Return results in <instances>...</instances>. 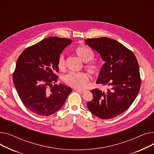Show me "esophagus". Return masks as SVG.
Segmentation results:
<instances>
[{
	"label": "esophagus",
	"mask_w": 154,
	"mask_h": 154,
	"mask_svg": "<svg viewBox=\"0 0 154 154\" xmlns=\"http://www.w3.org/2000/svg\"><path fill=\"white\" fill-rule=\"evenodd\" d=\"M75 90L76 91L80 92V93H81V94H84V93L85 92V91H84V90H81V89H75Z\"/></svg>",
	"instance_id": "obj_1"
}]
</instances>
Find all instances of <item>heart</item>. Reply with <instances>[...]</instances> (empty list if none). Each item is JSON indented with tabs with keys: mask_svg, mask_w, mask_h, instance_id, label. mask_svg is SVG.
<instances>
[{
	"mask_svg": "<svg viewBox=\"0 0 154 154\" xmlns=\"http://www.w3.org/2000/svg\"><path fill=\"white\" fill-rule=\"evenodd\" d=\"M75 53L78 57L84 62H88L94 57L93 51L85 45H81L76 48ZM57 67L60 70H64L66 69V62L64 57L60 55L57 60ZM85 69L91 74H97L99 72V67L98 64L91 62L85 65ZM64 83L67 85L75 88H84L89 81V77L84 72H70L65 75L63 78Z\"/></svg>",
	"mask_w": 154,
	"mask_h": 154,
	"instance_id": "obj_1",
	"label": "heart"
}]
</instances>
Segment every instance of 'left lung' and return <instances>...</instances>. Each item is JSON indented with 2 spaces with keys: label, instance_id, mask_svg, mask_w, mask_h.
Masks as SVG:
<instances>
[{
  "label": "left lung",
  "instance_id": "obj_1",
  "mask_svg": "<svg viewBox=\"0 0 154 154\" xmlns=\"http://www.w3.org/2000/svg\"><path fill=\"white\" fill-rule=\"evenodd\" d=\"M85 42L100 54L105 61L97 84L108 86L105 92L95 88L93 100L87 103L91 113L102 119L114 118L127 110L138 95L141 79L134 53L114 39L100 37Z\"/></svg>",
  "mask_w": 154,
  "mask_h": 154
}]
</instances>
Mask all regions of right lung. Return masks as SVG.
I'll list each match as a JSON object with an SVG mask.
<instances>
[{
    "instance_id": "add662e5",
    "label": "right lung",
    "mask_w": 154,
    "mask_h": 154,
    "mask_svg": "<svg viewBox=\"0 0 154 154\" xmlns=\"http://www.w3.org/2000/svg\"><path fill=\"white\" fill-rule=\"evenodd\" d=\"M72 40L49 37L24 50L17 60L13 82L27 109L35 114L51 116L58 111L72 91L57 82V60L64 48Z\"/></svg>"
}]
</instances>
